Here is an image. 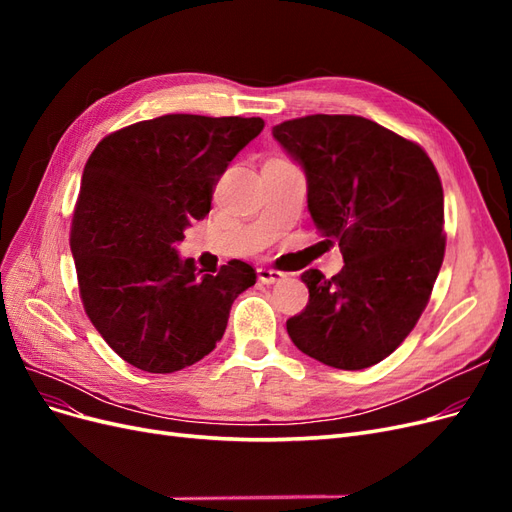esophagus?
Segmentation results:
<instances>
[{
  "label": "esophagus",
  "instance_id": "34e87169",
  "mask_svg": "<svg viewBox=\"0 0 512 512\" xmlns=\"http://www.w3.org/2000/svg\"><path fill=\"white\" fill-rule=\"evenodd\" d=\"M256 273H258V280L262 284H275V282H280L282 277H284L282 271H275V269H269V267H260Z\"/></svg>",
  "mask_w": 512,
  "mask_h": 512
}]
</instances>
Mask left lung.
Returning <instances> with one entry per match:
<instances>
[{
  "mask_svg": "<svg viewBox=\"0 0 512 512\" xmlns=\"http://www.w3.org/2000/svg\"><path fill=\"white\" fill-rule=\"evenodd\" d=\"M307 177V209L344 269L301 275L309 301L286 322L301 352L337 369L386 359L414 329L444 260V194L425 149L359 115L273 128Z\"/></svg>",
  "mask_w": 512,
  "mask_h": 512,
  "instance_id": "obj_1",
  "label": "left lung"
}]
</instances>
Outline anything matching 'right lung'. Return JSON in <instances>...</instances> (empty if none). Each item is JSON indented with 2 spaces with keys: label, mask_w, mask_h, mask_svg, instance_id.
I'll list each match as a JSON object with an SVG mask.
<instances>
[{
  "label": "right lung",
  "mask_w": 512,
  "mask_h": 512,
  "mask_svg": "<svg viewBox=\"0 0 512 512\" xmlns=\"http://www.w3.org/2000/svg\"><path fill=\"white\" fill-rule=\"evenodd\" d=\"M262 128L260 117L162 115L104 136L89 156L70 250L85 312L123 361L149 374L194 365L222 339L232 301L256 284L243 260L200 275L175 245Z\"/></svg>",
  "instance_id": "1"
}]
</instances>
